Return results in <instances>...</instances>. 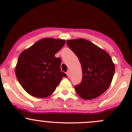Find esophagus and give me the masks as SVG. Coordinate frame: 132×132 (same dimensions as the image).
I'll return each mask as SVG.
<instances>
[{
    "label": "esophagus",
    "instance_id": "esophagus-1",
    "mask_svg": "<svg viewBox=\"0 0 132 132\" xmlns=\"http://www.w3.org/2000/svg\"><path fill=\"white\" fill-rule=\"evenodd\" d=\"M66 74H67L68 77H70V71H68L67 72H66Z\"/></svg>",
    "mask_w": 132,
    "mask_h": 132
}]
</instances>
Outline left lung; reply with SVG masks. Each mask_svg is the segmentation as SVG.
Returning <instances> with one entry per match:
<instances>
[{"label": "left lung", "mask_w": 132, "mask_h": 132, "mask_svg": "<svg viewBox=\"0 0 132 132\" xmlns=\"http://www.w3.org/2000/svg\"><path fill=\"white\" fill-rule=\"evenodd\" d=\"M66 44L81 64L82 81L74 87L77 93L85 100L97 98L112 81L115 65L112 58L106 51L86 39L68 40Z\"/></svg>", "instance_id": "1"}]
</instances>
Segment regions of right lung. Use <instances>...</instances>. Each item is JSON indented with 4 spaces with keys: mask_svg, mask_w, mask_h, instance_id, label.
I'll use <instances>...</instances> for the list:
<instances>
[{
    "mask_svg": "<svg viewBox=\"0 0 132 132\" xmlns=\"http://www.w3.org/2000/svg\"><path fill=\"white\" fill-rule=\"evenodd\" d=\"M65 43V40L45 38L20 53L15 74L27 93L45 98L54 92L64 77H67L61 70V58L55 57Z\"/></svg>",
    "mask_w": 132,
    "mask_h": 132,
    "instance_id": "add662e5",
    "label": "right lung"
}]
</instances>
